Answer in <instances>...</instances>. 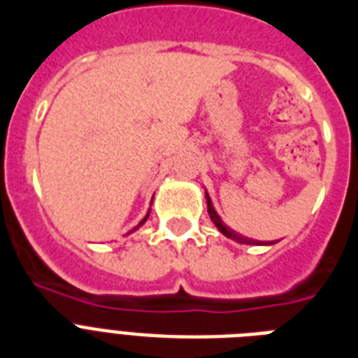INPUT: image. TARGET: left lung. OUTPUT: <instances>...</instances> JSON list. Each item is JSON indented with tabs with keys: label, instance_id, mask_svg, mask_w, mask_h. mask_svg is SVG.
I'll return each instance as SVG.
<instances>
[{
	"label": "left lung",
	"instance_id": "obj_1",
	"mask_svg": "<svg viewBox=\"0 0 358 358\" xmlns=\"http://www.w3.org/2000/svg\"><path fill=\"white\" fill-rule=\"evenodd\" d=\"M205 197H207V208H208V216H210V220H213V224L216 225V227H218V231L222 234H225V236H227V238H231V240H234V242H238V244H275V242H259V240H253V238H248V236H242V234L240 233H236V231H233V229H229L227 225L224 224V222H222V218H220L218 216V213H216V210H214V207H213V201H210V197H208V194L205 192Z\"/></svg>",
	"mask_w": 358,
	"mask_h": 358
}]
</instances>
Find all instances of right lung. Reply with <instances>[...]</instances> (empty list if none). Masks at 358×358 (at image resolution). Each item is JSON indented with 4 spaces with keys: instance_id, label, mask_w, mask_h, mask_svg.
Returning <instances> with one entry per match:
<instances>
[{
    "instance_id": "obj_1",
    "label": "right lung",
    "mask_w": 358,
    "mask_h": 358,
    "mask_svg": "<svg viewBox=\"0 0 358 358\" xmlns=\"http://www.w3.org/2000/svg\"><path fill=\"white\" fill-rule=\"evenodd\" d=\"M150 210H151V208H150ZM150 210H148V214H145V218H144V220H142V222H140V224H138V225H136V227H134V229H133V231H136V229H138V227H140V225H144V222H145V220L150 218Z\"/></svg>"
}]
</instances>
